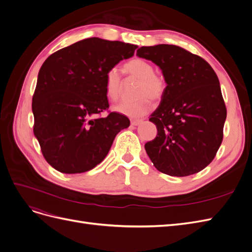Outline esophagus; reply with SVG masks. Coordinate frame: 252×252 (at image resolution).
Instances as JSON below:
<instances>
[{
  "instance_id": "esophagus-1",
  "label": "esophagus",
  "mask_w": 252,
  "mask_h": 252,
  "mask_svg": "<svg viewBox=\"0 0 252 252\" xmlns=\"http://www.w3.org/2000/svg\"><path fill=\"white\" fill-rule=\"evenodd\" d=\"M143 122V120H131V125L132 126H138Z\"/></svg>"
}]
</instances>
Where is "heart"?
I'll use <instances>...</instances> for the list:
<instances>
[{
    "instance_id": "obj_1",
    "label": "heart",
    "mask_w": 252,
    "mask_h": 252,
    "mask_svg": "<svg viewBox=\"0 0 252 252\" xmlns=\"http://www.w3.org/2000/svg\"><path fill=\"white\" fill-rule=\"evenodd\" d=\"M128 77L139 80L135 89L138 98L131 102H122L113 107V110L129 118H139L146 114L151 108V100H161L166 90V82L163 77L155 72V68L148 61L140 58L129 60L123 66ZM105 94L110 101H117L122 91V79L117 68H110L104 79Z\"/></svg>"
}]
</instances>
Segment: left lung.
Instances as JSON below:
<instances>
[{
	"instance_id": "8db88e82",
	"label": "left lung",
	"mask_w": 252,
	"mask_h": 252,
	"mask_svg": "<svg viewBox=\"0 0 252 252\" xmlns=\"http://www.w3.org/2000/svg\"><path fill=\"white\" fill-rule=\"evenodd\" d=\"M136 56L161 68L167 84L149 119L158 128L145 144L151 162L171 177L203 170L222 144L227 116L218 75L204 59L175 45L143 46Z\"/></svg>"
}]
</instances>
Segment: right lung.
<instances>
[{"mask_svg":"<svg viewBox=\"0 0 252 252\" xmlns=\"http://www.w3.org/2000/svg\"><path fill=\"white\" fill-rule=\"evenodd\" d=\"M136 45L89 37L52 53L43 63L32 97L33 133L47 163L63 173L85 172L107 156L116 135L130 125L110 112L104 79Z\"/></svg>","mask_w":252,"mask_h":252,"instance_id":"right-lung-1","label":"right lung"}]
</instances>
